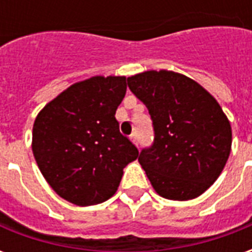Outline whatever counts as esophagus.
I'll list each match as a JSON object with an SVG mask.
<instances>
[{
    "instance_id": "34e87169",
    "label": "esophagus",
    "mask_w": 252,
    "mask_h": 252,
    "mask_svg": "<svg viewBox=\"0 0 252 252\" xmlns=\"http://www.w3.org/2000/svg\"><path fill=\"white\" fill-rule=\"evenodd\" d=\"M131 140L135 143V144H137V133L136 132H133V133L131 135Z\"/></svg>"
}]
</instances>
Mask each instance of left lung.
<instances>
[{
    "instance_id": "obj_1",
    "label": "left lung",
    "mask_w": 252,
    "mask_h": 252,
    "mask_svg": "<svg viewBox=\"0 0 252 252\" xmlns=\"http://www.w3.org/2000/svg\"><path fill=\"white\" fill-rule=\"evenodd\" d=\"M128 88L153 120L154 143L139 163L155 191L177 201L202 194L231 153L232 131L221 106L200 83L167 70L128 77Z\"/></svg>"
}]
</instances>
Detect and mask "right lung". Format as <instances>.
Instances as JSON below:
<instances>
[{
  "instance_id": "right-lung-1",
  "label": "right lung",
  "mask_w": 252,
  "mask_h": 252,
  "mask_svg": "<svg viewBox=\"0 0 252 252\" xmlns=\"http://www.w3.org/2000/svg\"><path fill=\"white\" fill-rule=\"evenodd\" d=\"M126 92V77H92L67 88L36 117V163L55 193L71 204L89 206L110 198L123 169L139 157L115 117Z\"/></svg>"
}]
</instances>
